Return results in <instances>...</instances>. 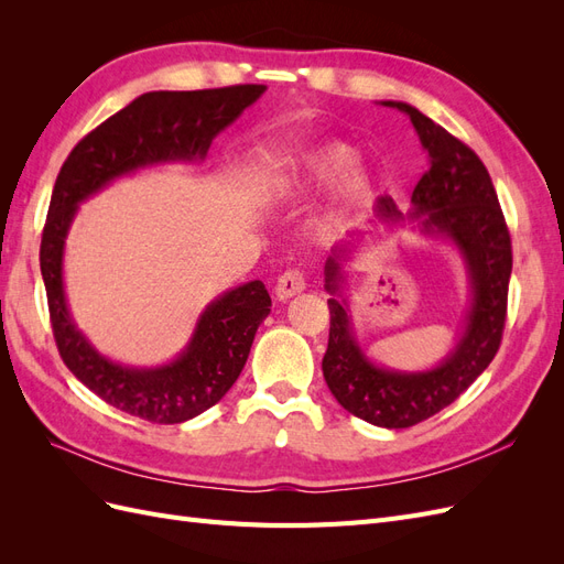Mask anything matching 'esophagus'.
<instances>
[{
    "label": "esophagus",
    "mask_w": 564,
    "mask_h": 564,
    "mask_svg": "<svg viewBox=\"0 0 564 564\" xmlns=\"http://www.w3.org/2000/svg\"><path fill=\"white\" fill-rule=\"evenodd\" d=\"M303 289H305V275L301 270L292 268V270H284L280 275V280L275 284V296H278V301H286V299L301 294Z\"/></svg>",
    "instance_id": "1"
}]
</instances>
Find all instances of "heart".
Wrapping results in <instances>:
<instances>
[{"mask_svg":"<svg viewBox=\"0 0 564 564\" xmlns=\"http://www.w3.org/2000/svg\"><path fill=\"white\" fill-rule=\"evenodd\" d=\"M357 155L355 150L344 143H327L322 148L311 150L308 155H303L289 174H284L275 183V193L282 197H296L308 199L324 191H329L334 183H338L344 176H348L350 169L355 166ZM377 193V183L367 172H352L340 195L348 204H360L373 197Z\"/></svg>","mask_w":564,"mask_h":564,"instance_id":"b5f03b06","label":"heart"}]
</instances>
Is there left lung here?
I'll return each mask as SVG.
<instances>
[{
	"label": "left lung",
	"instance_id": "left-lung-1",
	"mask_svg": "<svg viewBox=\"0 0 564 564\" xmlns=\"http://www.w3.org/2000/svg\"><path fill=\"white\" fill-rule=\"evenodd\" d=\"M383 106L409 115L431 166L412 193V218L425 235H445L464 256L470 280V311L454 350L431 371H390L373 365L352 334L348 303L340 296L348 247H338L324 265L329 299V346L322 371L338 404L381 429H409L449 406L489 367L501 346L513 270L510 232L487 166L447 129L400 100ZM377 218L400 224L395 202L381 197Z\"/></svg>",
	"mask_w": 564,
	"mask_h": 564
}]
</instances>
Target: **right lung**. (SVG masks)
I'll list each match as a JSON object with an SVG mask.
<instances>
[{"instance_id":"1","label":"right lung","mask_w":564,"mask_h":564,"mask_svg":"<svg viewBox=\"0 0 564 564\" xmlns=\"http://www.w3.org/2000/svg\"><path fill=\"white\" fill-rule=\"evenodd\" d=\"M263 91V84H237L143 94L84 135L61 166L40 247L51 327L65 367L100 400L131 416L183 423L214 406L245 369L256 329L270 313V296L261 280L235 286L207 305L174 362L155 369L115 365L84 338L67 311L63 249L77 204L135 169L204 160L216 135Z\"/></svg>"}]
</instances>
